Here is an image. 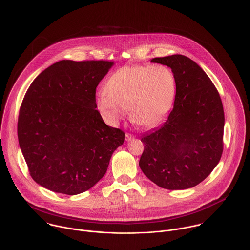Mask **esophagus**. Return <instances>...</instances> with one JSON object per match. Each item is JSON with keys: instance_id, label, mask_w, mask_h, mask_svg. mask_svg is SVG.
<instances>
[{"instance_id": "obj_1", "label": "esophagus", "mask_w": 250, "mask_h": 250, "mask_svg": "<svg viewBox=\"0 0 250 250\" xmlns=\"http://www.w3.org/2000/svg\"><path fill=\"white\" fill-rule=\"evenodd\" d=\"M134 138H135V136H134V135H131V134H126V136H125V140H126L127 142L133 140Z\"/></svg>"}]
</instances>
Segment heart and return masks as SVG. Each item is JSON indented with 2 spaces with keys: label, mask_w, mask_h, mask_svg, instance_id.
<instances>
[{
  "label": "heart",
  "mask_w": 250,
  "mask_h": 250,
  "mask_svg": "<svg viewBox=\"0 0 250 250\" xmlns=\"http://www.w3.org/2000/svg\"><path fill=\"white\" fill-rule=\"evenodd\" d=\"M106 89L97 93L96 107L110 123H116L130 109L131 120L143 128L159 125L175 99L174 73L163 64H134L113 72Z\"/></svg>",
  "instance_id": "heart-1"
}]
</instances>
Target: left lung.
Instances as JSON below:
<instances>
[{"label": "left lung", "instance_id": "obj_1", "mask_svg": "<svg viewBox=\"0 0 250 250\" xmlns=\"http://www.w3.org/2000/svg\"><path fill=\"white\" fill-rule=\"evenodd\" d=\"M171 68L177 83L174 106L166 122L143 135L140 167L167 189H186L207 178L223 151L224 111L213 82L183 55L155 58Z\"/></svg>", "mask_w": 250, "mask_h": 250}]
</instances>
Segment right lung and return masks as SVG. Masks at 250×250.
<instances>
[{"mask_svg":"<svg viewBox=\"0 0 250 250\" xmlns=\"http://www.w3.org/2000/svg\"><path fill=\"white\" fill-rule=\"evenodd\" d=\"M113 62L61 61L27 90L18 116V141L30 174L43 188L68 195L91 188L107 172L122 130L96 108V87Z\"/></svg>","mask_w":250,"mask_h":250,"instance_id":"1","label":"right lung"}]
</instances>
